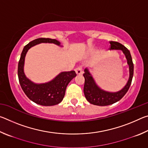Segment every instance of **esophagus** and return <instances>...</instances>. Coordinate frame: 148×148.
<instances>
[{
	"mask_svg": "<svg viewBox=\"0 0 148 148\" xmlns=\"http://www.w3.org/2000/svg\"><path fill=\"white\" fill-rule=\"evenodd\" d=\"M75 71H76V73L77 75H81L83 74V71H82V66H78L75 69Z\"/></svg>",
	"mask_w": 148,
	"mask_h": 148,
	"instance_id": "obj_1",
	"label": "esophagus"
}]
</instances>
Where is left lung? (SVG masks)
I'll list each match as a JSON object with an SVG mask.
<instances>
[{
  "instance_id": "obj_1",
  "label": "left lung",
  "mask_w": 148,
  "mask_h": 148,
  "mask_svg": "<svg viewBox=\"0 0 148 148\" xmlns=\"http://www.w3.org/2000/svg\"><path fill=\"white\" fill-rule=\"evenodd\" d=\"M111 46L110 49H119L121 50L125 54L127 60V64L129 66V78L127 84L121 90L117 92L106 91L97 86L95 83L93 77L90 74L89 70L86 69L84 70L85 73L84 76L85 78V84L84 87V92L85 97L89 103L97 105V106H108L115 103L121 100L124 95L127 93L131 86L132 77L134 73V64L132 62V57L129 50L125 47L123 45L117 42H110Z\"/></svg>"
}]
</instances>
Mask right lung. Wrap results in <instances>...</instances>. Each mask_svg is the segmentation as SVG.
<instances>
[{
    "label": "right lung",
    "instance_id": "right-lung-1",
    "mask_svg": "<svg viewBox=\"0 0 148 148\" xmlns=\"http://www.w3.org/2000/svg\"><path fill=\"white\" fill-rule=\"evenodd\" d=\"M40 43H53L61 46V43L57 40L46 38L35 39L27 44L22 51L18 63L17 74L19 82L23 91L32 101L42 106H54L62 101L67 86L76 76V74L74 71L62 72L51 81L40 84H35L27 78L23 70L25 57L31 47Z\"/></svg>",
    "mask_w": 148,
    "mask_h": 148
}]
</instances>
